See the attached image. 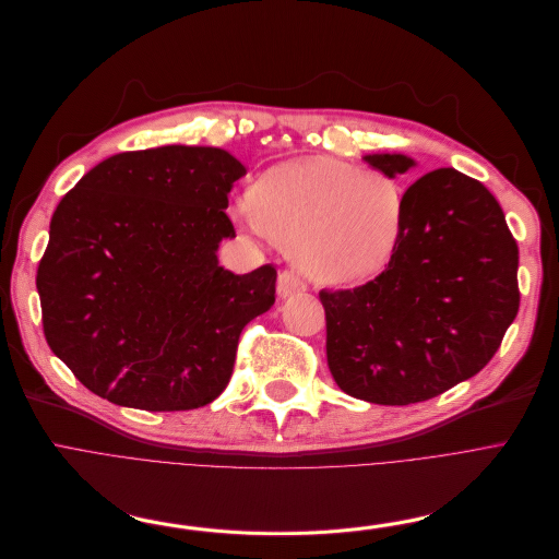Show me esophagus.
Segmentation results:
<instances>
[{
	"label": "esophagus",
	"mask_w": 559,
	"mask_h": 559,
	"mask_svg": "<svg viewBox=\"0 0 559 559\" xmlns=\"http://www.w3.org/2000/svg\"><path fill=\"white\" fill-rule=\"evenodd\" d=\"M305 288H307V284H305V280L298 273H294V271L280 273V277H277V294H280V298L300 296Z\"/></svg>",
	"instance_id": "obj_1"
}]
</instances>
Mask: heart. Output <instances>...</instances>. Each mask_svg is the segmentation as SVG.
I'll return each mask as SVG.
<instances>
[{
    "label": "heart",
    "mask_w": 559,
    "mask_h": 559,
    "mask_svg": "<svg viewBox=\"0 0 559 559\" xmlns=\"http://www.w3.org/2000/svg\"><path fill=\"white\" fill-rule=\"evenodd\" d=\"M243 214L313 282L355 286L391 261L407 198L384 173L338 158H296L254 181Z\"/></svg>",
    "instance_id": "b5f03b06"
}]
</instances>
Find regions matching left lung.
<instances>
[{
	"label": "left lung",
	"mask_w": 559,
	"mask_h": 559,
	"mask_svg": "<svg viewBox=\"0 0 559 559\" xmlns=\"http://www.w3.org/2000/svg\"><path fill=\"white\" fill-rule=\"evenodd\" d=\"M361 158L391 179L416 168L397 152ZM405 198V229L382 275L321 290L330 373L376 405L430 401L480 373L519 311V248L485 186L439 168Z\"/></svg>",
	"instance_id": "obj_1"
}]
</instances>
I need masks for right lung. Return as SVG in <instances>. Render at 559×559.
I'll use <instances>...</instances> for the list:
<instances>
[{"label":"right lung","instance_id":"add662e5","mask_svg":"<svg viewBox=\"0 0 559 559\" xmlns=\"http://www.w3.org/2000/svg\"><path fill=\"white\" fill-rule=\"evenodd\" d=\"M243 175L227 150L164 145L104 158L59 202L36 288L49 348L86 389L147 412L225 391L277 280L271 263L248 275L218 263Z\"/></svg>","mask_w":559,"mask_h":559}]
</instances>
